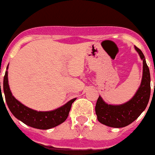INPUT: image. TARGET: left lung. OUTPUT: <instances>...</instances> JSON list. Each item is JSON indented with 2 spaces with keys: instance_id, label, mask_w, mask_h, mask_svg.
<instances>
[{
  "instance_id": "1",
  "label": "left lung",
  "mask_w": 155,
  "mask_h": 155,
  "mask_svg": "<svg viewBox=\"0 0 155 155\" xmlns=\"http://www.w3.org/2000/svg\"><path fill=\"white\" fill-rule=\"evenodd\" d=\"M140 58L143 62L142 77L141 84L134 96L121 104H108L101 96L96 104V114L97 120L107 126L113 128H122L134 122L146 109L150 96V74L146 58L137 47H134Z\"/></svg>"
}]
</instances>
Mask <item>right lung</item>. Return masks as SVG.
Segmentation results:
<instances>
[{
	"instance_id": "add662e5",
	"label": "right lung",
	"mask_w": 155,
	"mask_h": 155,
	"mask_svg": "<svg viewBox=\"0 0 155 155\" xmlns=\"http://www.w3.org/2000/svg\"><path fill=\"white\" fill-rule=\"evenodd\" d=\"M8 68V66L7 67V70ZM3 89L6 103L12 114L25 125L39 130H49L64 122L68 118L71 104L76 100V98H74L63 106L51 111L42 112L28 108L27 106L18 101L12 94L8 85V71H6L5 75L4 76Z\"/></svg>"
}]
</instances>
